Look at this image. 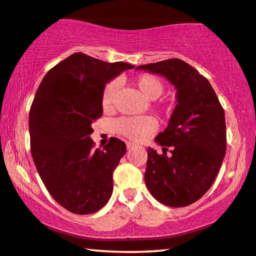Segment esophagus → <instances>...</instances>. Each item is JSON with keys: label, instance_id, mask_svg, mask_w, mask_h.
Segmentation results:
<instances>
[{"label": "esophagus", "instance_id": "34e87169", "mask_svg": "<svg viewBox=\"0 0 256 256\" xmlns=\"http://www.w3.org/2000/svg\"><path fill=\"white\" fill-rule=\"evenodd\" d=\"M136 146V145H134V144H133V142H126V147H128V150H133V148H134Z\"/></svg>", "mask_w": 256, "mask_h": 256}]
</instances>
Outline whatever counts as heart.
I'll return each mask as SVG.
<instances>
[{"mask_svg":"<svg viewBox=\"0 0 256 256\" xmlns=\"http://www.w3.org/2000/svg\"><path fill=\"white\" fill-rule=\"evenodd\" d=\"M133 84L147 100H150L159 98L164 89L162 81L153 74L138 75L133 80ZM117 88L116 82H110L104 87L102 92V108L104 111L112 109ZM114 128L120 134L126 136L133 142H142L156 131V122L150 117L122 118L114 124Z\"/></svg>","mask_w":256,"mask_h":256,"instance_id":"heart-1","label":"heart"}]
</instances>
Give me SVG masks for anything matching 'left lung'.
Returning a JSON list of instances; mask_svg holds the SVG:
<instances>
[{
  "label": "left lung",
  "mask_w": 256,
  "mask_h": 256,
  "mask_svg": "<svg viewBox=\"0 0 256 256\" xmlns=\"http://www.w3.org/2000/svg\"><path fill=\"white\" fill-rule=\"evenodd\" d=\"M136 70L164 76L175 87L178 102L168 126L156 138L164 154L147 148L146 186L160 203L186 206L211 188L224 160V109L208 78L183 60L168 59Z\"/></svg>",
  "instance_id": "8db88e82"
}]
</instances>
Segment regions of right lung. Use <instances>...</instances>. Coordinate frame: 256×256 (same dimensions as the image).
Wrapping results in <instances>:
<instances>
[{"mask_svg":"<svg viewBox=\"0 0 256 256\" xmlns=\"http://www.w3.org/2000/svg\"><path fill=\"white\" fill-rule=\"evenodd\" d=\"M133 67L74 53L48 72L36 92L28 116L34 162L51 196L73 214L100 210L112 194L126 146L112 138L95 150L92 124L103 114L106 84Z\"/></svg>","mask_w":256,"mask_h":256,"instance_id":"obj_1","label":"right lung"}]
</instances>
